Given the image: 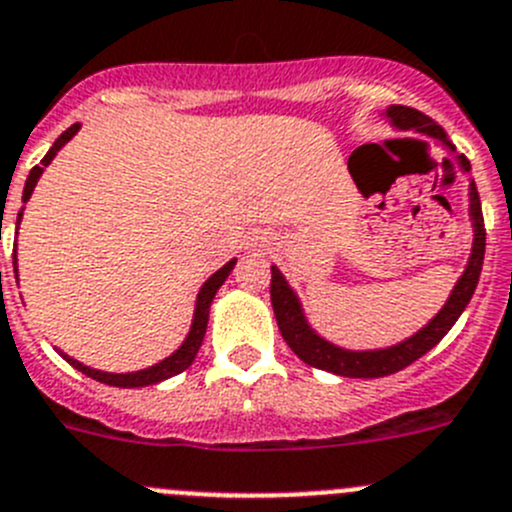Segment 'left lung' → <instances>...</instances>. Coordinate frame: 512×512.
I'll return each mask as SVG.
<instances>
[{"mask_svg": "<svg viewBox=\"0 0 512 512\" xmlns=\"http://www.w3.org/2000/svg\"><path fill=\"white\" fill-rule=\"evenodd\" d=\"M385 117L400 127V130H415L420 135H428L433 140L443 142L450 152H455V147L450 145L448 135L440 127L438 122L428 117V114L418 112L413 107H403V104H393L388 107ZM460 165V170L470 172V162L465 155L455 157ZM450 165V160H445ZM470 220H473L475 237H473V252H470V260L465 265V272L460 275L458 285L450 292L448 302L443 305V310L423 327V330L415 332L408 340L398 342L393 347H382V350H342V347L332 345L325 337L317 335L305 320V312H302L300 300L292 292V287L287 285L285 275H282L277 267H272V280H270V300L272 310H275L277 327H280L282 337L290 345V350L300 357L307 365L317 367V370L335 372L342 377H385L393 375V372L403 370V367L413 365L418 357H423L425 352L433 350L445 335H448L450 327L455 325L463 310L468 307L470 297H473L475 287H478L480 270H483V257H485V225H483V210H480V197L475 182H470Z\"/></svg>", "mask_w": 512, "mask_h": 512, "instance_id": "left-lung-1", "label": "left lung"}]
</instances>
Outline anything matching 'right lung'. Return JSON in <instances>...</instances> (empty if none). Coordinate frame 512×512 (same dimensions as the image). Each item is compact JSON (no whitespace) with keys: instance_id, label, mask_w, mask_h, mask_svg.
<instances>
[{"instance_id":"right-lung-1","label":"right lung","mask_w":512,"mask_h":512,"mask_svg":"<svg viewBox=\"0 0 512 512\" xmlns=\"http://www.w3.org/2000/svg\"><path fill=\"white\" fill-rule=\"evenodd\" d=\"M79 124H72L69 130H64L62 135L57 137V142H54L52 147H49V152L44 155V160L39 162L37 167H32V172H29L27 177V185H24V192H22V202H27L29 197H32L34 192V185H37V180L42 177L44 167L49 165V162L54 160V155H57L59 150H62L64 145H67L69 140H72L74 135H77ZM19 222H22V210H19L17 215V227ZM237 260H230L225 267H220V270L215 272V275L210 277V280L202 285L200 295H197V305H195V317H192V327H190V335L185 337V342L180 345V350L172 352L170 357H165L162 362H157V365L152 367H145V370H137V372H102V370H92V367L82 365L79 360H74V357L64 355L62 350H59V355L64 357V360L69 362L72 367H77L79 372H84L87 377H92V380L97 382H104V385H114V388H145V385H157V382L167 380V377L172 375H180V372H185L187 367L195 362L197 357V350H200L202 340H205V332H207V320H210V305L212 300H215V292L220 290L222 282L230 277L232 267H235ZM14 275H17V252H14Z\"/></svg>"}]
</instances>
